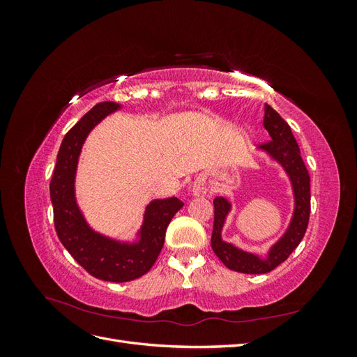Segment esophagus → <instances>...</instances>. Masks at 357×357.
I'll return each instance as SVG.
<instances>
[{
  "mask_svg": "<svg viewBox=\"0 0 357 357\" xmlns=\"http://www.w3.org/2000/svg\"><path fill=\"white\" fill-rule=\"evenodd\" d=\"M193 197H204L205 195V193H207V190H205L201 185H195V186H193Z\"/></svg>",
  "mask_w": 357,
  "mask_h": 357,
  "instance_id": "34e87169",
  "label": "esophagus"
}]
</instances>
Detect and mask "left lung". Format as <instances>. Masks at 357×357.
Masks as SVG:
<instances>
[{"instance_id": "1", "label": "left lung", "mask_w": 357, "mask_h": 357, "mask_svg": "<svg viewBox=\"0 0 357 357\" xmlns=\"http://www.w3.org/2000/svg\"><path fill=\"white\" fill-rule=\"evenodd\" d=\"M264 126L268 131V142L259 146L277 164L282 165L287 174L291 192H294V214L284 234L274 243L265 256L245 252L243 248L222 238V231L226 218L231 213L232 205L223 197H215L214 204V225L211 235V247L226 268L244 274H265L273 271L280 264L284 262L290 253L304 238L310 219V176L296 139L291 134L290 126L271 105L265 104Z\"/></svg>"}]
</instances>
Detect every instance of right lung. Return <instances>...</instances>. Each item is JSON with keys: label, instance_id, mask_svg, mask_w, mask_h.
Listing matches in <instances>:
<instances>
[{"label": "right lung", "instance_id": "obj_1", "mask_svg": "<svg viewBox=\"0 0 357 357\" xmlns=\"http://www.w3.org/2000/svg\"><path fill=\"white\" fill-rule=\"evenodd\" d=\"M112 101L96 104L63 137L50 181L53 220L58 238L86 271L104 282L125 283L144 275L164 247L171 219L183 207L176 198L147 204L134 241H119L93 231L75 199V172L84 139L104 117L121 110Z\"/></svg>", "mask_w": 357, "mask_h": 357}]
</instances>
